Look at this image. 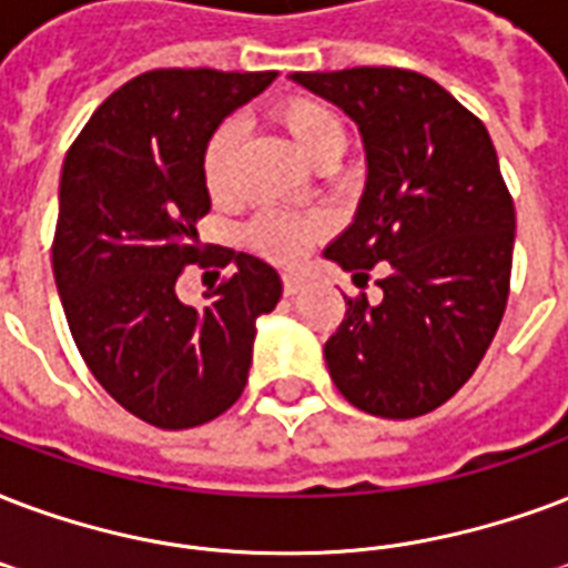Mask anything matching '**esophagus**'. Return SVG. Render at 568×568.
Listing matches in <instances>:
<instances>
[{
	"label": "esophagus",
	"instance_id": "1",
	"mask_svg": "<svg viewBox=\"0 0 568 568\" xmlns=\"http://www.w3.org/2000/svg\"><path fill=\"white\" fill-rule=\"evenodd\" d=\"M303 285H306V280H303V276H297V274H285V276H283V292H285V297H294V294L301 292Z\"/></svg>",
	"mask_w": 568,
	"mask_h": 568
}]
</instances>
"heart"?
<instances>
[{"label":"heart","mask_w":568,"mask_h":568,"mask_svg":"<svg viewBox=\"0 0 568 568\" xmlns=\"http://www.w3.org/2000/svg\"><path fill=\"white\" fill-rule=\"evenodd\" d=\"M271 115L294 142V149L315 166L322 163L333 166L345 149V124L336 110L318 98L294 94L276 103ZM237 142H241V130L235 121H220L202 145V160H199L202 184L214 202H226L232 193V163H235ZM324 235H327V220L322 214H297L283 207H267L246 226V244L280 265L301 262L306 250Z\"/></svg>","instance_id":"heart-1"}]
</instances>
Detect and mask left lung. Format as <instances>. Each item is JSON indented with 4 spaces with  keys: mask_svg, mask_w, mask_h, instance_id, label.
Segmentation results:
<instances>
[{
    "mask_svg": "<svg viewBox=\"0 0 568 568\" xmlns=\"http://www.w3.org/2000/svg\"><path fill=\"white\" fill-rule=\"evenodd\" d=\"M361 128L366 190L354 223L324 250L354 283L381 265L378 303L348 297L324 342L354 408L423 417L486 357L509 297L515 205L483 121L417 71L292 73Z\"/></svg>",
    "mask_w": 568,
    "mask_h": 568,
    "instance_id": "left-lung-1",
    "label": "left lung"
}]
</instances>
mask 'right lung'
Returning <instances> with one entry per match:
<instances>
[{
    "label": "right lung",
    "mask_w": 568,
    "mask_h": 568,
    "mask_svg": "<svg viewBox=\"0 0 568 568\" xmlns=\"http://www.w3.org/2000/svg\"><path fill=\"white\" fill-rule=\"evenodd\" d=\"M276 71L160 68L133 77L73 140L59 184L53 274L64 318L112 399L158 428H193L244 393L255 318L283 294L274 267L199 244L211 211L202 145ZM187 264L233 267L205 307L178 301Z\"/></svg>",
    "instance_id": "add662e5"
}]
</instances>
